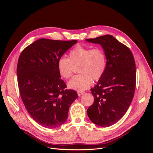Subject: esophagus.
I'll return each instance as SVG.
<instances>
[{
	"mask_svg": "<svg viewBox=\"0 0 153 153\" xmlns=\"http://www.w3.org/2000/svg\"><path fill=\"white\" fill-rule=\"evenodd\" d=\"M84 92H84V91H78L77 93H78V96H82L83 94H84Z\"/></svg>",
	"mask_w": 153,
	"mask_h": 153,
	"instance_id": "esophagus-1",
	"label": "esophagus"
}]
</instances>
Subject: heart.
I'll list each match as a JSON object with an SVG mask.
<instances>
[{"label":"heart","mask_w":153,"mask_h":153,"mask_svg":"<svg viewBox=\"0 0 153 153\" xmlns=\"http://www.w3.org/2000/svg\"><path fill=\"white\" fill-rule=\"evenodd\" d=\"M69 58L61 57L57 61V68L61 75L68 78L72 75L74 66L79 65L80 74L73 77L68 83L70 89L82 91L89 88L92 79L99 80L103 76L106 67L104 51L100 48L78 45L69 53Z\"/></svg>","instance_id":"1"}]
</instances>
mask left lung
<instances>
[{
    "label": "left lung",
    "mask_w": 153,
    "mask_h": 153,
    "mask_svg": "<svg viewBox=\"0 0 153 153\" xmlns=\"http://www.w3.org/2000/svg\"><path fill=\"white\" fill-rule=\"evenodd\" d=\"M85 40L100 45L106 59L103 76L91 89L94 103L87 113L95 124L110 126L124 116L133 98L136 85L135 59L131 50L111 35Z\"/></svg>",
    "instance_id": "obj_1"
}]
</instances>
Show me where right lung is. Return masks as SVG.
I'll list each match as a JSON object with an SVG mask.
<instances>
[{
	"label": "right lung",
	"mask_w": 153,
	"mask_h": 153,
	"mask_svg": "<svg viewBox=\"0 0 153 153\" xmlns=\"http://www.w3.org/2000/svg\"><path fill=\"white\" fill-rule=\"evenodd\" d=\"M76 40L39 39L22 51L17 64L18 85L22 100L36 122L47 128L66 122L69 106L77 98L66 89L57 68L58 59Z\"/></svg>",
	"instance_id": "right-lung-1"
}]
</instances>
